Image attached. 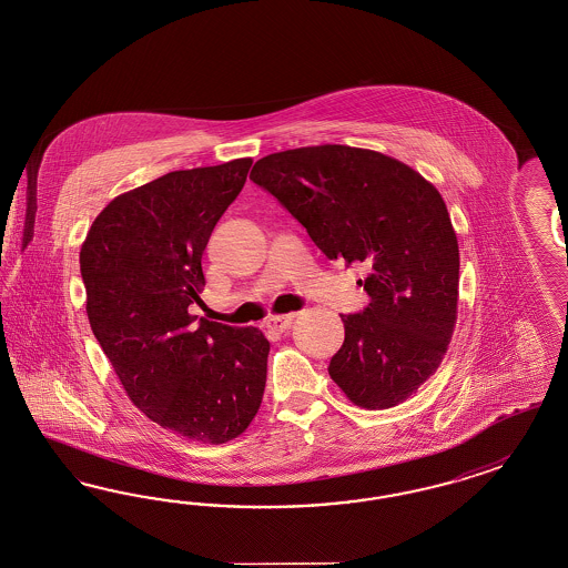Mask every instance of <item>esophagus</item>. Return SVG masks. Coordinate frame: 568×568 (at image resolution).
I'll list each match as a JSON object with an SVG mask.
<instances>
[{
    "label": "esophagus",
    "instance_id": "1",
    "mask_svg": "<svg viewBox=\"0 0 568 568\" xmlns=\"http://www.w3.org/2000/svg\"><path fill=\"white\" fill-rule=\"evenodd\" d=\"M295 314H276V316H271L268 321H266V327L268 329H273V332L283 333L285 329H290V325L294 323Z\"/></svg>",
    "mask_w": 568,
    "mask_h": 568
}]
</instances>
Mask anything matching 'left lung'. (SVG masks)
I'll list each match as a JSON object with an SVG mask.
<instances>
[{
	"label": "left lung",
	"mask_w": 568,
	"mask_h": 568,
	"mask_svg": "<svg viewBox=\"0 0 568 568\" xmlns=\"http://www.w3.org/2000/svg\"><path fill=\"white\" fill-rule=\"evenodd\" d=\"M250 178L308 231L329 260L363 262V313L329 363L354 405L390 409L434 375L457 321L459 247L440 193L398 159L346 144L255 161Z\"/></svg>",
	"instance_id": "8db88e82"
}]
</instances>
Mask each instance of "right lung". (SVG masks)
Segmentation results:
<instances>
[{
  "mask_svg": "<svg viewBox=\"0 0 568 568\" xmlns=\"http://www.w3.org/2000/svg\"><path fill=\"white\" fill-rule=\"evenodd\" d=\"M250 168L245 156L180 170L115 196L79 252L90 327L130 400L203 445L247 430L266 386L264 333L189 313L205 245Z\"/></svg>",
  "mask_w": 568,
  "mask_h": 568,
  "instance_id": "add662e5",
  "label": "right lung"
}]
</instances>
